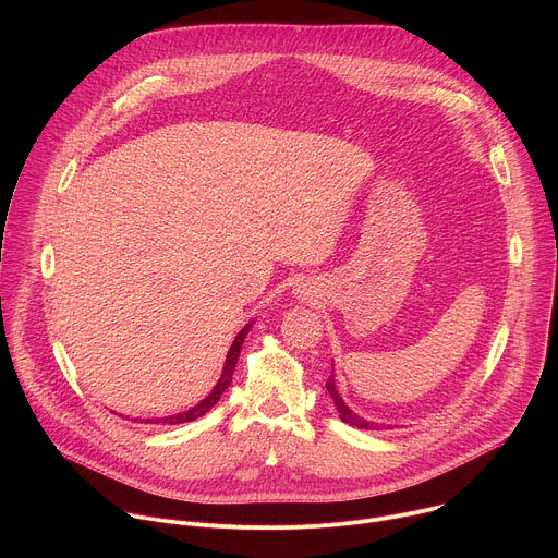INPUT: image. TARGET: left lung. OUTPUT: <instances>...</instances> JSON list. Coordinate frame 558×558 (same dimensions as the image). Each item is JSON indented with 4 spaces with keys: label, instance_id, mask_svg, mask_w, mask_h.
Here are the masks:
<instances>
[{
    "label": "left lung",
    "instance_id": "obj_1",
    "mask_svg": "<svg viewBox=\"0 0 558 558\" xmlns=\"http://www.w3.org/2000/svg\"><path fill=\"white\" fill-rule=\"evenodd\" d=\"M327 390L331 392V397H333V404H336V409H338V415H340V420H342L344 424H351V426H355V428H366V430L377 428V424L366 422L364 417H360L357 413H353V411L342 402V397H340V392H338V388H336V379H333V375L327 379Z\"/></svg>",
    "mask_w": 558,
    "mask_h": 558
}]
</instances>
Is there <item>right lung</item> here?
<instances>
[{"label":"right lung","mask_w":558,"mask_h":558,"mask_svg":"<svg viewBox=\"0 0 558 558\" xmlns=\"http://www.w3.org/2000/svg\"><path fill=\"white\" fill-rule=\"evenodd\" d=\"M250 329H252V323H250L247 327H243V329H241V333L235 336V340H233L231 349L227 351V360H225L222 375H220L218 384L214 386V390L205 397V400H203L201 404H196L194 409H190V411H185V413H179V415H168V417H161V420H145V424H163V426H174V424H185V422H194V420L203 417V415H205V413H207V411H209V409L220 400V395L229 388L231 377H233V368H235V362H238V355H241V347H243V342H245V338H247ZM134 422H136V420H134Z\"/></svg>","instance_id":"add662e5"}]
</instances>
